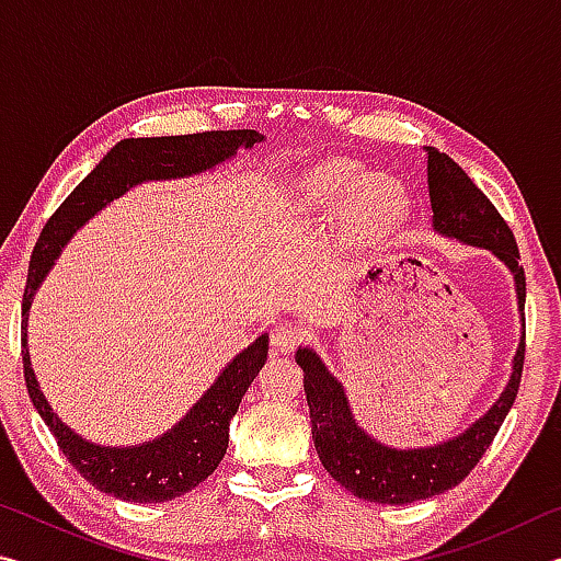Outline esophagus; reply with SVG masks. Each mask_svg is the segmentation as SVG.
I'll list each match as a JSON object with an SVG mask.
<instances>
[{"mask_svg":"<svg viewBox=\"0 0 561 561\" xmlns=\"http://www.w3.org/2000/svg\"><path fill=\"white\" fill-rule=\"evenodd\" d=\"M304 339V331L294 324H279L272 329V348L289 354V351Z\"/></svg>","mask_w":561,"mask_h":561,"instance_id":"esophagus-1","label":"esophagus"}]
</instances>
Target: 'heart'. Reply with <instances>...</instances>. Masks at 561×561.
I'll list each match as a JSON object with an SVG mask.
<instances>
[{"label": "heart", "mask_w": 561, "mask_h": 561, "mask_svg": "<svg viewBox=\"0 0 561 561\" xmlns=\"http://www.w3.org/2000/svg\"><path fill=\"white\" fill-rule=\"evenodd\" d=\"M344 195H351L346 205V227L360 240L383 232L401 210L391 185L378 183V180L366 183V178L354 165H321L301 183V197L317 207L336 205Z\"/></svg>", "instance_id": "b5f03b06"}]
</instances>
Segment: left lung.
Returning a JSON list of instances; mask_svg holds the SVG:
<instances>
[{
    "label": "left lung",
    "mask_w": 561,
    "mask_h": 561,
    "mask_svg": "<svg viewBox=\"0 0 561 561\" xmlns=\"http://www.w3.org/2000/svg\"><path fill=\"white\" fill-rule=\"evenodd\" d=\"M428 158V195L433 207V230L465 244L490 250L510 267L515 277L517 307L522 317V339L512 376L495 405L455 438L428 448H388L358 428L351 413L344 386L329 374L317 351L299 348L297 364L304 368L311 438L324 470L341 482L351 495L378 505H408L450 490L468 478L482 455L495 440L519 391L525 366V270L519 267L515 234L502 220L497 207L472 183L468 173L440 150L425 146Z\"/></svg>",
    "instance_id": "left-lung-1"
}]
</instances>
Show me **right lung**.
<instances>
[{
  "mask_svg": "<svg viewBox=\"0 0 561 561\" xmlns=\"http://www.w3.org/2000/svg\"><path fill=\"white\" fill-rule=\"evenodd\" d=\"M262 140L264 136L257 130H207L193 133V136L121 140L49 217L34 247L22 299V360L26 391H30L32 403L44 423L49 425L66 460L81 472L83 480L113 497L126 502H165L185 495L207 480V474L215 472L225 458L227 440H230L232 415L267 360L270 336L262 334L242 354H237L201 401L190 408L183 421L175 423L160 438L130 445V448H111V445L83 440L51 411L32 371L30 348H26V311H30L34 294L49 274L54 260L59 257L61 247L101 207L146 180H173L205 173L222 160L237 156L240 148H252Z\"/></svg>",
  "mask_w": 561,
  "mask_h": 561,
  "instance_id": "obj_1",
  "label": "right lung"
}]
</instances>
